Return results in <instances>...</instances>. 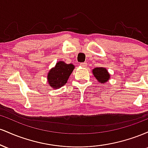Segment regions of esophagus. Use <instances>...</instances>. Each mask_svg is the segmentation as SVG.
I'll use <instances>...</instances> for the list:
<instances>
[{"label":"esophagus","instance_id":"1","mask_svg":"<svg viewBox=\"0 0 148 148\" xmlns=\"http://www.w3.org/2000/svg\"><path fill=\"white\" fill-rule=\"evenodd\" d=\"M80 65L82 67H87V63H86V62H82V63L80 64Z\"/></svg>","mask_w":148,"mask_h":148}]
</instances>
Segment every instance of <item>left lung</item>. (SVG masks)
Segmentation results:
<instances>
[{
    "mask_svg": "<svg viewBox=\"0 0 148 148\" xmlns=\"http://www.w3.org/2000/svg\"><path fill=\"white\" fill-rule=\"evenodd\" d=\"M93 75L101 84H105L110 79V74L104 67H96L92 69Z\"/></svg>",
    "mask_w": 148,
    "mask_h": 148,
    "instance_id": "8db88e82",
    "label": "left lung"
}]
</instances>
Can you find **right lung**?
<instances>
[{
    "label": "right lung",
    "mask_w": 148,
    "mask_h": 148,
    "mask_svg": "<svg viewBox=\"0 0 148 148\" xmlns=\"http://www.w3.org/2000/svg\"><path fill=\"white\" fill-rule=\"evenodd\" d=\"M74 69V64H66L62 61H59L48 73L47 79L49 84L53 89L61 88L67 83Z\"/></svg>",
    "instance_id": "1"
}]
</instances>
